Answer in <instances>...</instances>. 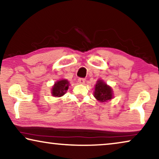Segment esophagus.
<instances>
[{
  "mask_svg": "<svg viewBox=\"0 0 159 159\" xmlns=\"http://www.w3.org/2000/svg\"><path fill=\"white\" fill-rule=\"evenodd\" d=\"M78 82H79L80 84H84V82H85V80L83 79V78H79V79H78Z\"/></svg>",
  "mask_w": 159,
  "mask_h": 159,
  "instance_id": "obj_1",
  "label": "esophagus"
}]
</instances>
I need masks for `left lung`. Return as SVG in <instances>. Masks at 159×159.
I'll list each match as a JSON object with an SVG mask.
<instances>
[{"label": "left lung", "mask_w": 159, "mask_h": 159, "mask_svg": "<svg viewBox=\"0 0 159 159\" xmlns=\"http://www.w3.org/2000/svg\"><path fill=\"white\" fill-rule=\"evenodd\" d=\"M93 95L101 103L107 102L114 98L111 87L108 85L102 80H98L95 84Z\"/></svg>", "instance_id": "8db88e82"}]
</instances>
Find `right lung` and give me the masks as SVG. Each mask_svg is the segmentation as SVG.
<instances>
[{"label": "right lung", "instance_id": "add662e5", "mask_svg": "<svg viewBox=\"0 0 159 159\" xmlns=\"http://www.w3.org/2000/svg\"><path fill=\"white\" fill-rule=\"evenodd\" d=\"M69 82L66 79H62L56 82L51 89V94L54 97H61L69 89Z\"/></svg>", "mask_w": 159, "mask_h": 159}]
</instances>
